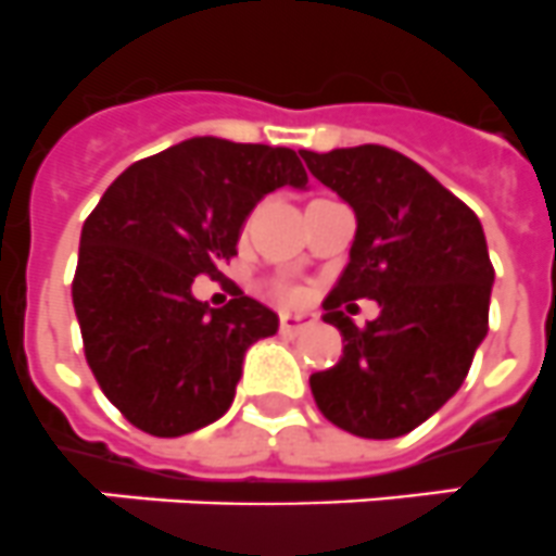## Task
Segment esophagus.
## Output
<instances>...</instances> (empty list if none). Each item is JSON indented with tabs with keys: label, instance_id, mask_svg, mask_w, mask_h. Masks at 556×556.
<instances>
[{
	"label": "esophagus",
	"instance_id": "obj_1",
	"mask_svg": "<svg viewBox=\"0 0 556 556\" xmlns=\"http://www.w3.org/2000/svg\"><path fill=\"white\" fill-rule=\"evenodd\" d=\"M313 324H315V315H293V313L279 315V332L282 334H302L304 329H309Z\"/></svg>",
	"mask_w": 556,
	"mask_h": 556
}]
</instances>
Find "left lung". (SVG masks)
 I'll list each match as a JSON object with an SVG mask.
<instances>
[{"label": "left lung", "mask_w": 556, "mask_h": 556, "mask_svg": "<svg viewBox=\"0 0 556 556\" xmlns=\"http://www.w3.org/2000/svg\"><path fill=\"white\" fill-rule=\"evenodd\" d=\"M299 154L357 216L349 266L324 299V321L346 346L309 377L313 399L357 438H402L457 393L488 334L496 274L482 224L427 168L388 147ZM354 298H374L380 318L357 328L342 313Z\"/></svg>", "instance_id": "1"}]
</instances>
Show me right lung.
Returning <instances> with one entry per match:
<instances>
[{
    "mask_svg": "<svg viewBox=\"0 0 556 556\" xmlns=\"http://www.w3.org/2000/svg\"><path fill=\"white\" fill-rule=\"evenodd\" d=\"M282 185H307L293 149L204 135L132 163L85 218L74 313L99 388L132 427L179 438L218 421L247 349L277 332V313L243 290L213 309L191 285L222 277L254 204Z\"/></svg>",
    "mask_w": 556,
    "mask_h": 556,
    "instance_id": "1",
    "label": "right lung"
}]
</instances>
